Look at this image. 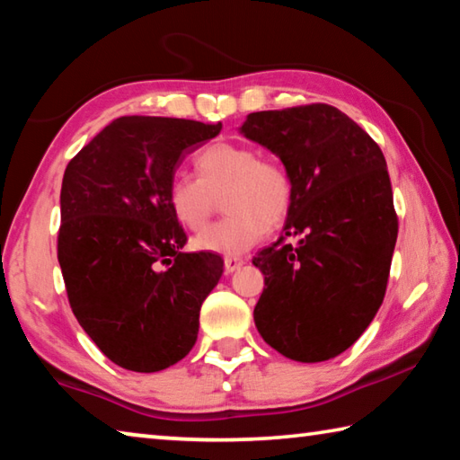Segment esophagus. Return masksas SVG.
I'll return each instance as SVG.
<instances>
[{
  "label": "esophagus",
  "instance_id": "34e87169",
  "mask_svg": "<svg viewBox=\"0 0 460 460\" xmlns=\"http://www.w3.org/2000/svg\"><path fill=\"white\" fill-rule=\"evenodd\" d=\"M243 263L245 260L241 258H225V271H227V274H233V271H237Z\"/></svg>",
  "mask_w": 460,
  "mask_h": 460
}]
</instances>
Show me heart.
<instances>
[{"label":"heart","mask_w":460,"mask_h":460,"mask_svg":"<svg viewBox=\"0 0 460 460\" xmlns=\"http://www.w3.org/2000/svg\"><path fill=\"white\" fill-rule=\"evenodd\" d=\"M199 178L184 172L168 184V207L174 219L189 231H200L211 219L217 197L225 190L223 221L194 239L200 252L241 255L278 227L290 213L294 184L290 172L274 158L252 146L217 142L194 158Z\"/></svg>","instance_id":"b5f03b06"}]
</instances>
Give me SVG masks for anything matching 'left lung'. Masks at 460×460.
I'll use <instances>...</instances> for the list:
<instances>
[{
    "mask_svg": "<svg viewBox=\"0 0 460 460\" xmlns=\"http://www.w3.org/2000/svg\"><path fill=\"white\" fill-rule=\"evenodd\" d=\"M241 134L276 154L294 184L284 235L253 258L266 282L255 326L288 359L326 361L361 337L385 296L398 215L384 152L326 103L249 113Z\"/></svg>",
    "mask_w": 460,
    "mask_h": 460,
    "instance_id": "obj_1",
    "label": "left lung"
}]
</instances>
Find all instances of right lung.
<instances>
[{"mask_svg": "<svg viewBox=\"0 0 460 460\" xmlns=\"http://www.w3.org/2000/svg\"><path fill=\"white\" fill-rule=\"evenodd\" d=\"M221 123L128 115L68 162L60 189L58 263L76 321L107 359L154 373L189 355L199 313L223 274L217 253H184L168 207L184 155Z\"/></svg>", "mask_w": 460, "mask_h": 460, "instance_id": "add662e5", "label": "right lung"}]
</instances>
